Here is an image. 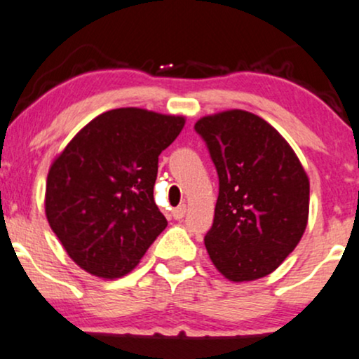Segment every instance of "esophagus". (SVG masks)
<instances>
[{"mask_svg": "<svg viewBox=\"0 0 359 359\" xmlns=\"http://www.w3.org/2000/svg\"><path fill=\"white\" fill-rule=\"evenodd\" d=\"M185 212H187V207L182 204V205L175 207V209L172 210V215H174V219H177V221H180V219H184Z\"/></svg>", "mask_w": 359, "mask_h": 359, "instance_id": "obj_1", "label": "esophagus"}]
</instances>
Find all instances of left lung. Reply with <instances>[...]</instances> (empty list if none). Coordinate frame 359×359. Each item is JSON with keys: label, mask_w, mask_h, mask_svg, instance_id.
I'll return each mask as SVG.
<instances>
[{"label": "left lung", "mask_w": 359, "mask_h": 359, "mask_svg": "<svg viewBox=\"0 0 359 359\" xmlns=\"http://www.w3.org/2000/svg\"><path fill=\"white\" fill-rule=\"evenodd\" d=\"M196 132L219 175L210 261L234 283L271 274L294 250L309 214V179L294 150L261 116L227 110L202 116Z\"/></svg>", "instance_id": "1"}]
</instances>
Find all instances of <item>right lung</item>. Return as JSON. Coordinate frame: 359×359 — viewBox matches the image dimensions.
<instances>
[{
	"label": "right lung",
	"instance_id": "obj_1",
	"mask_svg": "<svg viewBox=\"0 0 359 359\" xmlns=\"http://www.w3.org/2000/svg\"><path fill=\"white\" fill-rule=\"evenodd\" d=\"M184 116L115 109L86 123L51 163L45 212L73 261L103 279L128 274L167 227L154 201L158 155Z\"/></svg>",
	"mask_w": 359,
	"mask_h": 359
}]
</instances>
